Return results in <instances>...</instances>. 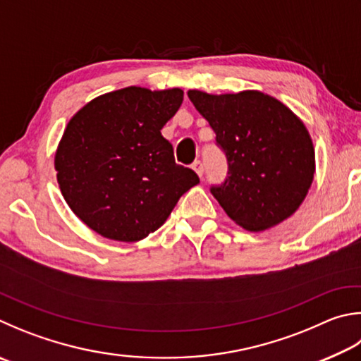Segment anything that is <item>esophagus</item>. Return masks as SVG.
Returning <instances> with one entry per match:
<instances>
[{"instance_id":"obj_1","label":"esophagus","mask_w":361,"mask_h":361,"mask_svg":"<svg viewBox=\"0 0 361 361\" xmlns=\"http://www.w3.org/2000/svg\"><path fill=\"white\" fill-rule=\"evenodd\" d=\"M192 169H194V172L197 173L199 176L203 175V166H202L200 161H194V162H192Z\"/></svg>"}]
</instances>
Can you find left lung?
Wrapping results in <instances>:
<instances>
[{
	"label": "left lung",
	"mask_w": 361,
	"mask_h": 361,
	"mask_svg": "<svg viewBox=\"0 0 361 361\" xmlns=\"http://www.w3.org/2000/svg\"><path fill=\"white\" fill-rule=\"evenodd\" d=\"M226 152L228 178L212 194L235 224L264 232L297 212L316 173L305 123L276 97L257 90L212 94L189 90Z\"/></svg>",
	"instance_id": "1"
}]
</instances>
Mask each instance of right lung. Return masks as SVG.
I'll use <instances>...</instances> for the list:
<instances>
[{
	"mask_svg": "<svg viewBox=\"0 0 361 361\" xmlns=\"http://www.w3.org/2000/svg\"><path fill=\"white\" fill-rule=\"evenodd\" d=\"M183 90L126 87L91 99L71 118L55 152L56 180L78 219L101 237L134 243L164 224L199 185L161 135Z\"/></svg>",
	"mask_w": 361,
	"mask_h": 361,
	"instance_id": "1",
	"label": "right lung"
}]
</instances>
